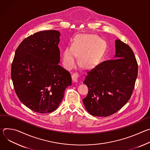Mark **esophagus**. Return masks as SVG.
I'll return each mask as SVG.
<instances>
[{
	"instance_id": "esophagus-1",
	"label": "esophagus",
	"mask_w": 150,
	"mask_h": 150,
	"mask_svg": "<svg viewBox=\"0 0 150 150\" xmlns=\"http://www.w3.org/2000/svg\"><path fill=\"white\" fill-rule=\"evenodd\" d=\"M78 77H79V75H78V74L77 73H74L72 75V79L75 82H76L78 81Z\"/></svg>"
}]
</instances>
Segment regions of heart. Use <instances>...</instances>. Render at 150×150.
Returning a JSON list of instances; mask_svg holds the SVG:
<instances>
[{
	"label": "heart",
	"mask_w": 150,
	"mask_h": 150,
	"mask_svg": "<svg viewBox=\"0 0 150 150\" xmlns=\"http://www.w3.org/2000/svg\"><path fill=\"white\" fill-rule=\"evenodd\" d=\"M105 48V42L94 35H85L75 41L72 47H67L63 52L62 61L65 68L71 69L79 57V65L83 68H90L100 60Z\"/></svg>",
	"instance_id": "1"
}]
</instances>
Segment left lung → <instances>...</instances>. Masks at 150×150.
I'll list each match as a JSON object with an SVG mask.
<instances>
[{"label": "left lung", "instance_id": "1", "mask_svg": "<svg viewBox=\"0 0 150 150\" xmlns=\"http://www.w3.org/2000/svg\"><path fill=\"white\" fill-rule=\"evenodd\" d=\"M114 59L100 63L87 72L83 83L88 88L82 101L93 116H109L127 103L134 90L138 66L132 49L120 40L115 41Z\"/></svg>", "mask_w": 150, "mask_h": 150}]
</instances>
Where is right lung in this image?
Segmentation results:
<instances>
[{
  "instance_id": "obj_1",
  "label": "right lung",
  "mask_w": 150,
  "mask_h": 150,
  "mask_svg": "<svg viewBox=\"0 0 150 150\" xmlns=\"http://www.w3.org/2000/svg\"><path fill=\"white\" fill-rule=\"evenodd\" d=\"M59 36L52 30L28 36L17 47L12 63L11 78L18 98L37 113L54 111L72 83L71 74L58 65Z\"/></svg>"
}]
</instances>
